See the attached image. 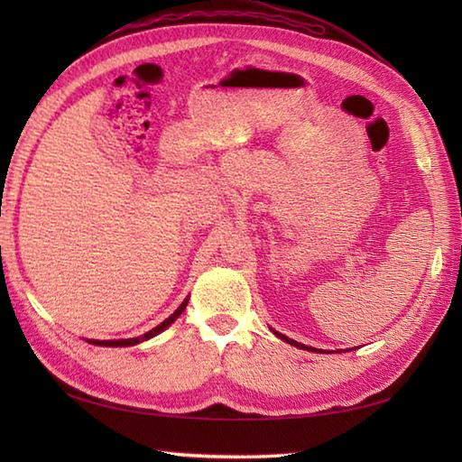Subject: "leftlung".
I'll return each instance as SVG.
<instances>
[{
  "label": "left lung",
  "instance_id": "obj_1",
  "mask_svg": "<svg viewBox=\"0 0 462 462\" xmlns=\"http://www.w3.org/2000/svg\"><path fill=\"white\" fill-rule=\"evenodd\" d=\"M276 333V336L280 337V339H283V341H288L290 346H296V347H300V349H311V347H308V346H301V343H298V341H293V339H290V337H286V336H282V333H278V331H273ZM311 351H316V349H311Z\"/></svg>",
  "mask_w": 462,
  "mask_h": 462
}]
</instances>
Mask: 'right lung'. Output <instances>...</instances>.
I'll use <instances>...</instances> for the list:
<instances>
[{"mask_svg": "<svg viewBox=\"0 0 462 462\" xmlns=\"http://www.w3.org/2000/svg\"><path fill=\"white\" fill-rule=\"evenodd\" d=\"M186 303H189V300H184L180 306H179V310H176L171 318H166L161 326H156V328H152L151 331H146L144 336H141V337H133V339H116V341H97V339H89V343H93V346H105V347H129V346H136V343H141V341H144V339H151V337H154L156 333H161L162 329H166L171 326V323L180 316V313L184 311V308H186Z\"/></svg>", "mask_w": 462, "mask_h": 462, "instance_id": "add662e5", "label": "right lung"}]
</instances>
